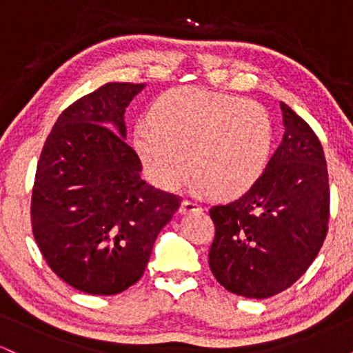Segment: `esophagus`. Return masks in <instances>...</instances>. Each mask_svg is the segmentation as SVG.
Returning <instances> with one entry per match:
<instances>
[{
	"label": "esophagus",
	"mask_w": 353,
	"mask_h": 353,
	"mask_svg": "<svg viewBox=\"0 0 353 353\" xmlns=\"http://www.w3.org/2000/svg\"><path fill=\"white\" fill-rule=\"evenodd\" d=\"M196 210H202L199 202L190 201V199L182 201V204H181V208H179V212L181 214H190V212H196Z\"/></svg>",
	"instance_id": "34e87169"
}]
</instances>
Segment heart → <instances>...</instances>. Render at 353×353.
<instances>
[{
  "instance_id": "heart-1",
  "label": "heart",
  "mask_w": 353,
  "mask_h": 353,
  "mask_svg": "<svg viewBox=\"0 0 353 353\" xmlns=\"http://www.w3.org/2000/svg\"><path fill=\"white\" fill-rule=\"evenodd\" d=\"M149 117L136 125L134 149L145 176L159 188H179L190 168L194 189L236 199L265 171L274 124L255 101L177 88L156 99Z\"/></svg>"
}]
</instances>
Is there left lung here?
I'll list each match as a JSON object with an SVG mask.
<instances>
[{
	"label": "left lung",
	"mask_w": 353,
	"mask_h": 353,
	"mask_svg": "<svg viewBox=\"0 0 353 353\" xmlns=\"http://www.w3.org/2000/svg\"><path fill=\"white\" fill-rule=\"evenodd\" d=\"M282 143L249 192L209 210L214 277L229 292L267 299L289 289L317 257L329 230V172L322 144L281 103Z\"/></svg>",
	"instance_id": "1"
}]
</instances>
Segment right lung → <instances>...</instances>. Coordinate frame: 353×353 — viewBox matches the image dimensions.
<instances>
[{"label":"right lung","mask_w":353,"mask_h":353,"mask_svg":"<svg viewBox=\"0 0 353 353\" xmlns=\"http://www.w3.org/2000/svg\"><path fill=\"white\" fill-rule=\"evenodd\" d=\"M144 84L108 83L61 112L43 145L31 225L51 270L81 292L114 295L143 277L181 197L141 179L124 112Z\"/></svg>","instance_id":"obj_1"}]
</instances>
